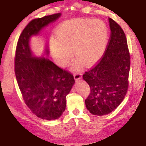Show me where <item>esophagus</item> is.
Here are the masks:
<instances>
[{
	"instance_id": "esophagus-1",
	"label": "esophagus",
	"mask_w": 146,
	"mask_h": 146,
	"mask_svg": "<svg viewBox=\"0 0 146 146\" xmlns=\"http://www.w3.org/2000/svg\"><path fill=\"white\" fill-rule=\"evenodd\" d=\"M81 77H82V75H81V73H79V72H77V73H75L74 74V79L75 81H78L79 79H81Z\"/></svg>"
}]
</instances>
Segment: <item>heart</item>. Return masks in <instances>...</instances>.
Segmentation results:
<instances>
[{"label":"heart","mask_w":146,"mask_h":146,"mask_svg":"<svg viewBox=\"0 0 146 146\" xmlns=\"http://www.w3.org/2000/svg\"><path fill=\"white\" fill-rule=\"evenodd\" d=\"M108 38V29L100 20L75 19L60 25L50 44L52 53L58 65L65 67L73 50L78 58L75 67L89 66L99 60L104 53Z\"/></svg>","instance_id":"b5f03b06"}]
</instances>
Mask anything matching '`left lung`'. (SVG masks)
Listing matches in <instances>:
<instances>
[{"label":"left lung","instance_id":"obj_1","mask_svg":"<svg viewBox=\"0 0 146 146\" xmlns=\"http://www.w3.org/2000/svg\"><path fill=\"white\" fill-rule=\"evenodd\" d=\"M109 22L111 36L106 53L98 65L83 75L91 89L85 101L86 108L96 115H108L115 110L128 87L130 56L127 40L117 23L111 18Z\"/></svg>","mask_w":146,"mask_h":146}]
</instances>
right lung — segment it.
<instances>
[{
	"instance_id": "right-lung-1",
	"label": "right lung",
	"mask_w": 146,
	"mask_h": 146,
	"mask_svg": "<svg viewBox=\"0 0 146 146\" xmlns=\"http://www.w3.org/2000/svg\"><path fill=\"white\" fill-rule=\"evenodd\" d=\"M61 15L57 13L31 21L19 36L16 49L15 75L23 98L35 115L46 120L57 119L62 115L66 96L75 81L73 75L48 59V48L44 55H35L30 40Z\"/></svg>"
}]
</instances>
